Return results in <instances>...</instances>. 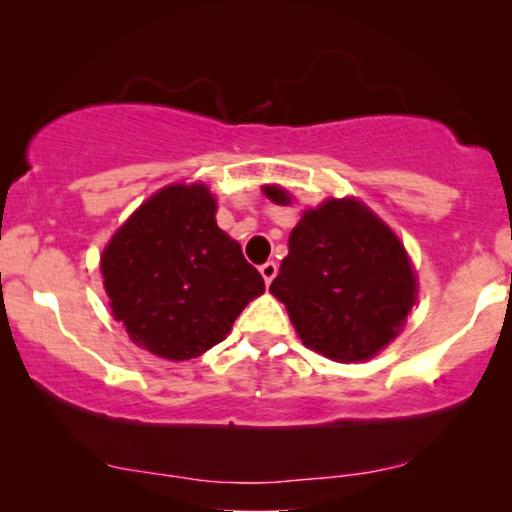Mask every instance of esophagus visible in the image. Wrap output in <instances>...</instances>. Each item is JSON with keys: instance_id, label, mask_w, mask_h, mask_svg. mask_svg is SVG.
<instances>
[{"instance_id": "esophagus-1", "label": "esophagus", "mask_w": 512, "mask_h": 512, "mask_svg": "<svg viewBox=\"0 0 512 512\" xmlns=\"http://www.w3.org/2000/svg\"><path fill=\"white\" fill-rule=\"evenodd\" d=\"M258 270H261V275H263V279H265V284H270L272 279L277 277V263H275V261H268V263H263L261 268H258Z\"/></svg>"}]
</instances>
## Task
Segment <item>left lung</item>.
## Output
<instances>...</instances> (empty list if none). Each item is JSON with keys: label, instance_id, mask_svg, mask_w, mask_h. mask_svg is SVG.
<instances>
[{"label": "left lung", "instance_id": "8db88e82", "mask_svg": "<svg viewBox=\"0 0 512 512\" xmlns=\"http://www.w3.org/2000/svg\"><path fill=\"white\" fill-rule=\"evenodd\" d=\"M277 205L289 195L265 186ZM305 347L366 361L401 331L415 305V272L398 237L356 200H328L291 230L289 256L270 284Z\"/></svg>", "mask_w": 512, "mask_h": 512}]
</instances>
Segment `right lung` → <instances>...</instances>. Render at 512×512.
I'll use <instances>...</instances> for the list:
<instances>
[{
    "mask_svg": "<svg viewBox=\"0 0 512 512\" xmlns=\"http://www.w3.org/2000/svg\"><path fill=\"white\" fill-rule=\"evenodd\" d=\"M202 184L170 186L146 200L102 254L116 321L137 345L172 361L195 359L226 338L265 291L240 244L216 226Z\"/></svg>",
    "mask_w": 512,
    "mask_h": 512,
    "instance_id": "add662e5",
    "label": "right lung"
}]
</instances>
